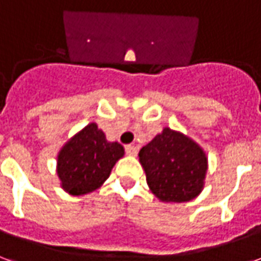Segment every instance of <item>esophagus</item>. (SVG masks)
<instances>
[{"label":"esophagus","instance_id":"obj_1","mask_svg":"<svg viewBox=\"0 0 261 261\" xmlns=\"http://www.w3.org/2000/svg\"><path fill=\"white\" fill-rule=\"evenodd\" d=\"M125 153L134 156V155H137V147H134V145H125Z\"/></svg>","mask_w":261,"mask_h":261}]
</instances>
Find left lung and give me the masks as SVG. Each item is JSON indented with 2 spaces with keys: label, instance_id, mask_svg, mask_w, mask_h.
Wrapping results in <instances>:
<instances>
[{
  "label": "left lung",
  "instance_id": "1",
  "mask_svg": "<svg viewBox=\"0 0 261 261\" xmlns=\"http://www.w3.org/2000/svg\"><path fill=\"white\" fill-rule=\"evenodd\" d=\"M138 156L148 186L161 201L186 202L201 193L207 156L192 138L165 127Z\"/></svg>",
  "mask_w": 261,
  "mask_h": 261
}]
</instances>
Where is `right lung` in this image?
I'll use <instances>...</instances> for the list:
<instances>
[{"label": "right lung", "instance_id": "obj_1", "mask_svg": "<svg viewBox=\"0 0 261 261\" xmlns=\"http://www.w3.org/2000/svg\"><path fill=\"white\" fill-rule=\"evenodd\" d=\"M123 155V145L109 142L96 123L88 124L60 149L57 175L61 187L71 196H84L96 190Z\"/></svg>", "mask_w": 261, "mask_h": 261}]
</instances>
